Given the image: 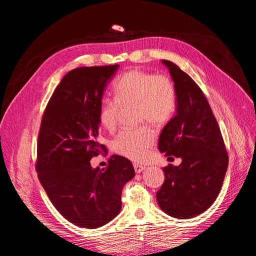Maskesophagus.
<instances>
[{"label": "esophagus", "instance_id": "esophagus-1", "mask_svg": "<svg viewBox=\"0 0 256 256\" xmlns=\"http://www.w3.org/2000/svg\"><path fill=\"white\" fill-rule=\"evenodd\" d=\"M134 168L136 173H141V172L143 171V170H145V166L138 164H134Z\"/></svg>", "mask_w": 256, "mask_h": 256}]
</instances>
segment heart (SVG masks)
<instances>
[{
    "instance_id": "heart-1",
    "label": "heart",
    "mask_w": 256,
    "mask_h": 256,
    "mask_svg": "<svg viewBox=\"0 0 256 256\" xmlns=\"http://www.w3.org/2000/svg\"><path fill=\"white\" fill-rule=\"evenodd\" d=\"M114 98L100 100L98 120L104 129L118 126L122 108L134 106L138 122L164 126L172 120L177 106V92L173 81L166 74H156L141 69H130L115 81ZM154 142V132L148 125L122 130L114 138L116 152L134 161L148 157Z\"/></svg>"
}]
</instances>
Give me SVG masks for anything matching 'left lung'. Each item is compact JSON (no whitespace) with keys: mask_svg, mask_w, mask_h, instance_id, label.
<instances>
[{"mask_svg":"<svg viewBox=\"0 0 256 256\" xmlns=\"http://www.w3.org/2000/svg\"><path fill=\"white\" fill-rule=\"evenodd\" d=\"M177 92L176 115L162 129L158 147L166 156L180 157L178 166L164 168V182L157 200L166 214L193 218L218 196L228 166V154L218 122L202 90L171 60H162Z\"/></svg>","mask_w":256,"mask_h":256,"instance_id":"obj_1","label":"left lung"}]
</instances>
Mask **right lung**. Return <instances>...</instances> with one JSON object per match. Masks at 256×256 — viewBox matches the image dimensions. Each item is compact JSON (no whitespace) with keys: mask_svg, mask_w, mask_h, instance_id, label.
Returning <instances> with one entry per match:
<instances>
[{"mask_svg":"<svg viewBox=\"0 0 256 256\" xmlns=\"http://www.w3.org/2000/svg\"><path fill=\"white\" fill-rule=\"evenodd\" d=\"M118 65L79 67L64 76L42 114L36 172L51 203L76 226L97 228L120 212L124 184L134 176L131 162L112 154L108 166L90 160L106 152L98 142V106Z\"/></svg>","mask_w":256,"mask_h":256,"instance_id":"right-lung-1","label":"right lung"}]
</instances>
